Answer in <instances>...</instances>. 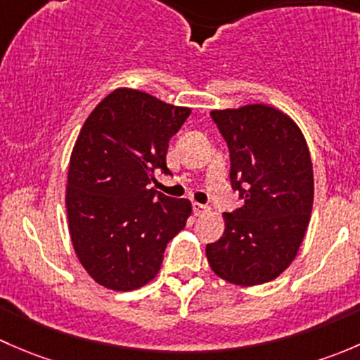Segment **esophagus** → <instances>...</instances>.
<instances>
[{"label": "esophagus", "instance_id": "obj_1", "mask_svg": "<svg viewBox=\"0 0 360 360\" xmlns=\"http://www.w3.org/2000/svg\"><path fill=\"white\" fill-rule=\"evenodd\" d=\"M207 210H209V207L207 205H203V203H198V202H193L195 216H202V214H205Z\"/></svg>", "mask_w": 360, "mask_h": 360}]
</instances>
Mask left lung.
Masks as SVG:
<instances>
[{
	"mask_svg": "<svg viewBox=\"0 0 360 360\" xmlns=\"http://www.w3.org/2000/svg\"><path fill=\"white\" fill-rule=\"evenodd\" d=\"M230 150L231 188L244 205L224 212V233L207 244L217 277L235 285L277 278L296 257L314 205V169L300 127L266 104L210 111Z\"/></svg>",
	"mask_w": 360,
	"mask_h": 360,
	"instance_id": "8db88e82",
	"label": "left lung"
}]
</instances>
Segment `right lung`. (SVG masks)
<instances>
[{
  "instance_id": "right-lung-1",
  "label": "right lung",
  "mask_w": 360,
  "mask_h": 360,
  "mask_svg": "<svg viewBox=\"0 0 360 360\" xmlns=\"http://www.w3.org/2000/svg\"><path fill=\"white\" fill-rule=\"evenodd\" d=\"M190 108L134 89H116L78 134L66 184L68 226L86 274L112 291L153 281L167 244L186 226L191 202L151 188L157 169L169 174V141Z\"/></svg>"
}]
</instances>
